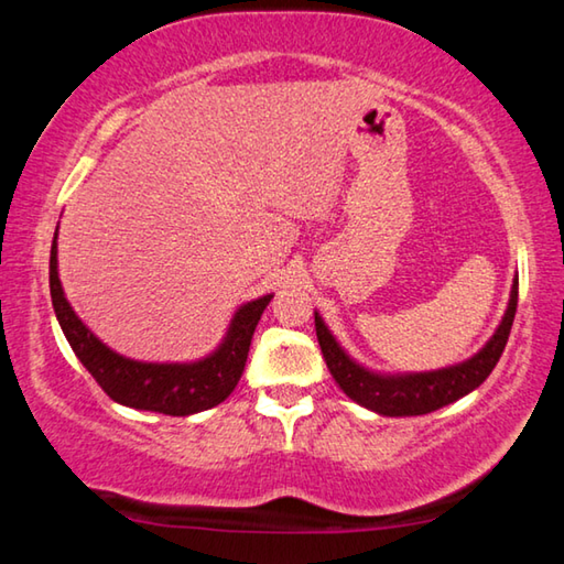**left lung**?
Here are the masks:
<instances>
[{"mask_svg":"<svg viewBox=\"0 0 564 564\" xmlns=\"http://www.w3.org/2000/svg\"><path fill=\"white\" fill-rule=\"evenodd\" d=\"M514 311H518V281L512 285L508 313H505L498 333H495L488 346L477 352L475 358L460 362V366L435 370V373L403 376V378L376 376L356 366V362H352L346 352L338 348V343L333 340L328 328L323 326L318 313H316V336H318V346H321L323 358H326L330 376L336 378V383L343 388V393L348 398H352L360 405H366L368 410H376L380 415H390V417L425 415L447 403H455L457 398L470 393V390H475L492 373V368L498 366L505 346H508Z\"/></svg>","mask_w":564,"mask_h":564,"instance_id":"1","label":"left lung"}]
</instances>
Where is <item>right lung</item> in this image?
I'll use <instances>...</instances> for the list:
<instances>
[{"label": "right lung", "mask_w": 564, "mask_h": 564, "mask_svg": "<svg viewBox=\"0 0 564 564\" xmlns=\"http://www.w3.org/2000/svg\"><path fill=\"white\" fill-rule=\"evenodd\" d=\"M50 291L66 340L104 393L121 405L164 415L202 413L224 403L234 393L243 373L253 330L259 326L265 305L273 299V295H263L259 301L246 303L236 313L224 346L214 356L198 362H184V366L178 362L164 366V362H137L119 356L94 338V333L74 316L72 305L62 293L59 273H56V236L50 256Z\"/></svg>", "instance_id": "obj_1"}]
</instances>
